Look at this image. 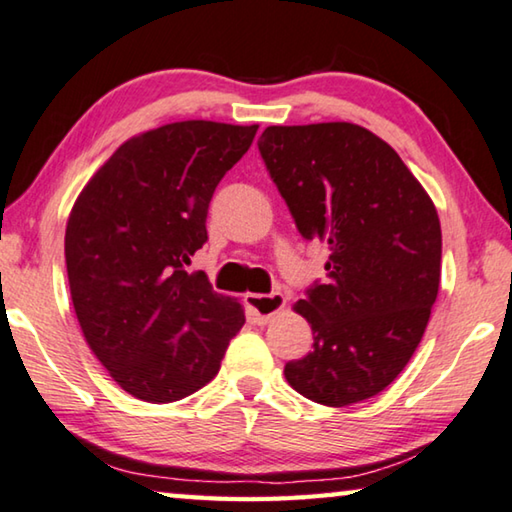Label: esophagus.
Segmentation results:
<instances>
[{
	"mask_svg": "<svg viewBox=\"0 0 512 512\" xmlns=\"http://www.w3.org/2000/svg\"><path fill=\"white\" fill-rule=\"evenodd\" d=\"M284 305H287V300H284L282 293H271V296H248V307L253 309L259 325L271 323V320L284 309Z\"/></svg>",
	"mask_w": 512,
	"mask_h": 512,
	"instance_id": "esophagus-1",
	"label": "esophagus"
}]
</instances>
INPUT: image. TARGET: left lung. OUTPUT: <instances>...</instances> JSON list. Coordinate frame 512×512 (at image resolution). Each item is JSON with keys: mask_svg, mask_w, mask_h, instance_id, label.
Instances as JSON below:
<instances>
[{"mask_svg": "<svg viewBox=\"0 0 512 512\" xmlns=\"http://www.w3.org/2000/svg\"><path fill=\"white\" fill-rule=\"evenodd\" d=\"M257 146L300 235L332 250L325 284L293 305L314 350L284 377L325 406L375 397L413 357L438 298L436 205L391 144L350 121L268 126Z\"/></svg>", "mask_w": 512, "mask_h": 512, "instance_id": "1", "label": "left lung"}]
</instances>
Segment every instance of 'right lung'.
Returning a JSON list of instances; mask_svg holds the SVG:
<instances>
[{"label": "right lung", "instance_id": "1", "mask_svg": "<svg viewBox=\"0 0 512 512\" xmlns=\"http://www.w3.org/2000/svg\"><path fill=\"white\" fill-rule=\"evenodd\" d=\"M257 124L189 119L126 140L76 198L65 230L69 293L85 341L137 400L169 404L212 381L246 323L235 298L185 266L207 207Z\"/></svg>", "mask_w": 512, "mask_h": 512}]
</instances>
